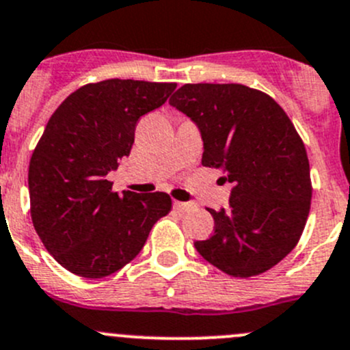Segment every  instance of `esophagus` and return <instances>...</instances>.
Here are the masks:
<instances>
[{"label": "esophagus", "instance_id": "obj_1", "mask_svg": "<svg viewBox=\"0 0 350 350\" xmlns=\"http://www.w3.org/2000/svg\"><path fill=\"white\" fill-rule=\"evenodd\" d=\"M195 203H183V202H174V208L179 212H189V210L195 208Z\"/></svg>", "mask_w": 350, "mask_h": 350}]
</instances>
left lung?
<instances>
[{
    "instance_id": "left-lung-1",
    "label": "left lung",
    "mask_w": 350,
    "mask_h": 350,
    "mask_svg": "<svg viewBox=\"0 0 350 350\" xmlns=\"http://www.w3.org/2000/svg\"><path fill=\"white\" fill-rule=\"evenodd\" d=\"M169 104L198 126L202 164L234 185L227 208H208L213 234L196 251L241 279L275 267L299 241L313 191L293 121L272 97L241 83H186Z\"/></svg>"
}]
</instances>
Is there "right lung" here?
<instances>
[{
	"label": "right lung",
	"instance_id": "add662e5",
	"mask_svg": "<svg viewBox=\"0 0 350 350\" xmlns=\"http://www.w3.org/2000/svg\"><path fill=\"white\" fill-rule=\"evenodd\" d=\"M174 89L120 78L83 85L47 121L30 157V215L46 250L75 275L103 279L123 269L171 212L167 193L118 195L107 174L130 155L137 121Z\"/></svg>",
	"mask_w": 350,
	"mask_h": 350
}]
</instances>
